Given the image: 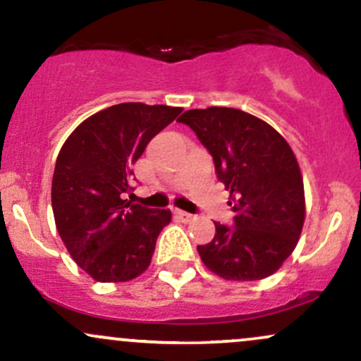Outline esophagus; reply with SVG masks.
Wrapping results in <instances>:
<instances>
[{"label": "esophagus", "instance_id": "obj_1", "mask_svg": "<svg viewBox=\"0 0 361 361\" xmlns=\"http://www.w3.org/2000/svg\"><path fill=\"white\" fill-rule=\"evenodd\" d=\"M175 214H176V217L180 219L181 222H192L193 219H195V215H193V214L185 212V210H175Z\"/></svg>", "mask_w": 361, "mask_h": 361}]
</instances>
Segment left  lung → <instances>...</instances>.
Returning a JSON list of instances; mask_svg holds the SVG:
<instances>
[{"label": "left lung", "instance_id": "left-lung-1", "mask_svg": "<svg viewBox=\"0 0 361 361\" xmlns=\"http://www.w3.org/2000/svg\"><path fill=\"white\" fill-rule=\"evenodd\" d=\"M178 122L195 132L231 190L234 224L214 222L212 241L197 246L202 261L226 280L267 279L295 250L304 226V181L292 149L271 126L238 109L188 110Z\"/></svg>", "mask_w": 361, "mask_h": 361}]
</instances>
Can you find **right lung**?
Listing matches in <instances>:
<instances>
[{"mask_svg":"<svg viewBox=\"0 0 361 361\" xmlns=\"http://www.w3.org/2000/svg\"><path fill=\"white\" fill-rule=\"evenodd\" d=\"M180 114L178 106L118 103L78 126L57 156V231L73 259L97 281L132 280L151 263L171 212L132 204L123 195L134 190L135 161Z\"/></svg>","mask_w":361,"mask_h":361,"instance_id":"right-lung-1","label":"right lung"}]
</instances>
